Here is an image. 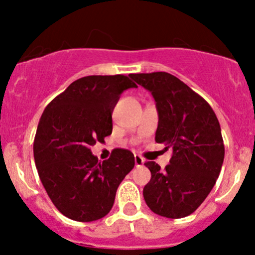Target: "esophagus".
Wrapping results in <instances>:
<instances>
[{"instance_id": "esophagus-1", "label": "esophagus", "mask_w": 255, "mask_h": 255, "mask_svg": "<svg viewBox=\"0 0 255 255\" xmlns=\"http://www.w3.org/2000/svg\"><path fill=\"white\" fill-rule=\"evenodd\" d=\"M134 163H135V166H142L144 164V159L140 155H135L134 156Z\"/></svg>"}]
</instances>
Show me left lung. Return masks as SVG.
<instances>
[{
  "instance_id": "left-lung-1",
  "label": "left lung",
  "mask_w": 255,
  "mask_h": 255,
  "mask_svg": "<svg viewBox=\"0 0 255 255\" xmlns=\"http://www.w3.org/2000/svg\"><path fill=\"white\" fill-rule=\"evenodd\" d=\"M129 76L156 102L155 142L173 149L164 170L155 161L144 163L151 173L144 200L156 215L186 217L205 201L221 173L225 144L220 122L206 100L176 76L164 71Z\"/></svg>"
}]
</instances>
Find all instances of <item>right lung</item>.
<instances>
[{
    "label": "right lung",
    "instance_id": "add662e5",
    "mask_svg": "<svg viewBox=\"0 0 255 255\" xmlns=\"http://www.w3.org/2000/svg\"><path fill=\"white\" fill-rule=\"evenodd\" d=\"M137 85L126 75L85 76L45 107L33 144L40 181L54 206L79 222L111 211L116 191L134 168L128 149H113L99 161L91 145L112 133V112L121 94Z\"/></svg>",
    "mask_w": 255,
    "mask_h": 255
}]
</instances>
